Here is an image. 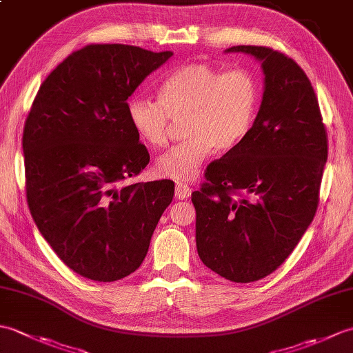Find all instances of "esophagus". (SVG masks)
<instances>
[{"label": "esophagus", "mask_w": 353, "mask_h": 353, "mask_svg": "<svg viewBox=\"0 0 353 353\" xmlns=\"http://www.w3.org/2000/svg\"><path fill=\"white\" fill-rule=\"evenodd\" d=\"M176 197L179 200H183L186 197L191 196V188L188 185H183V183H176Z\"/></svg>", "instance_id": "esophagus-1"}]
</instances>
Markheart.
I'll use <instances>...</instances> for the list:
<instances>
[{
    "label": "heart",
    "mask_w": 353,
    "mask_h": 353,
    "mask_svg": "<svg viewBox=\"0 0 353 353\" xmlns=\"http://www.w3.org/2000/svg\"><path fill=\"white\" fill-rule=\"evenodd\" d=\"M159 101L134 97L127 118L134 133L150 147H162L170 137L171 119H186V139L156 161L162 177L191 182L214 150L235 148L252 132L261 88L250 71L223 72L206 63H185L172 70L159 86Z\"/></svg>",
    "instance_id": "b5f03b06"
}]
</instances>
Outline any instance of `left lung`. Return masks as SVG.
Listing matches in <instances>:
<instances>
[{
	"instance_id": "obj_1",
	"label": "left lung",
	"mask_w": 353,
	"mask_h": 353,
	"mask_svg": "<svg viewBox=\"0 0 353 353\" xmlns=\"http://www.w3.org/2000/svg\"><path fill=\"white\" fill-rule=\"evenodd\" d=\"M226 52L261 62L264 94L252 132L209 165L191 200L201 262L249 283L282 265L316 215L327 134L311 81L292 59L254 45Z\"/></svg>"
}]
</instances>
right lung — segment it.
<instances>
[{
    "mask_svg": "<svg viewBox=\"0 0 353 353\" xmlns=\"http://www.w3.org/2000/svg\"><path fill=\"white\" fill-rule=\"evenodd\" d=\"M172 56L133 45L92 43L43 80L22 134L30 212L72 272L114 282L137 270L172 181L123 185L150 154L127 118V99Z\"/></svg>",
    "mask_w": 353,
    "mask_h": 353,
    "instance_id": "obj_1",
    "label": "right lung"
}]
</instances>
